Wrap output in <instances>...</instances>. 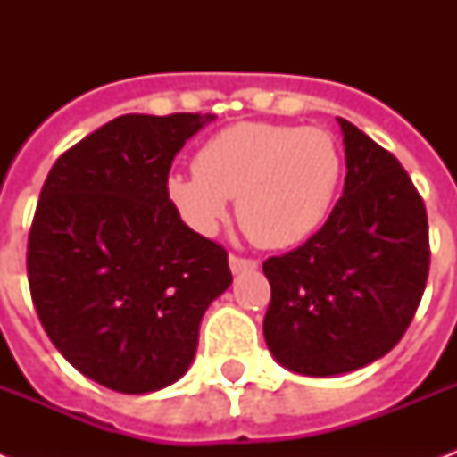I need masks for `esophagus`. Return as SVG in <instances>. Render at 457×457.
<instances>
[{
  "label": "esophagus",
  "instance_id": "esophagus-1",
  "mask_svg": "<svg viewBox=\"0 0 457 457\" xmlns=\"http://www.w3.org/2000/svg\"><path fill=\"white\" fill-rule=\"evenodd\" d=\"M258 268V261L253 258H242V256H235V253H229V270L239 275V272H246V270H256Z\"/></svg>",
  "mask_w": 457,
  "mask_h": 457
}]
</instances>
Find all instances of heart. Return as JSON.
<instances>
[{"mask_svg": "<svg viewBox=\"0 0 457 457\" xmlns=\"http://www.w3.org/2000/svg\"><path fill=\"white\" fill-rule=\"evenodd\" d=\"M344 156L325 128L237 123L208 139L192 172L165 179L170 206L199 235H213L237 196V220L265 249H287L325 222Z\"/></svg>", "mask_w": 457, "mask_h": 457, "instance_id": "1", "label": "heart"}]
</instances>
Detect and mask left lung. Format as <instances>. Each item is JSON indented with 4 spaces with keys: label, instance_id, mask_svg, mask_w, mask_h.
<instances>
[{
    "label": "left lung",
    "instance_id": "left-lung-1",
    "mask_svg": "<svg viewBox=\"0 0 457 457\" xmlns=\"http://www.w3.org/2000/svg\"><path fill=\"white\" fill-rule=\"evenodd\" d=\"M346 152L344 196L315 235L263 263L265 344L308 377L365 368L396 346L429 275L425 201L398 158L337 118Z\"/></svg>",
    "mask_w": 457,
    "mask_h": 457
}]
</instances>
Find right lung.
<instances>
[{
  "instance_id": "right-lung-1",
  "label": "right lung",
  "mask_w": 457,
  "mask_h": 457,
  "mask_svg": "<svg viewBox=\"0 0 457 457\" xmlns=\"http://www.w3.org/2000/svg\"><path fill=\"white\" fill-rule=\"evenodd\" d=\"M213 116L113 118L49 170L28 237L39 322L82 375L149 394L192 365L204 312L229 285L228 251L165 194L172 158Z\"/></svg>"
}]
</instances>
